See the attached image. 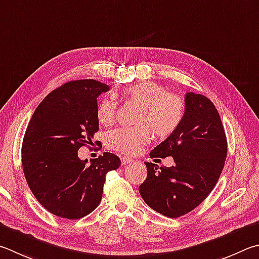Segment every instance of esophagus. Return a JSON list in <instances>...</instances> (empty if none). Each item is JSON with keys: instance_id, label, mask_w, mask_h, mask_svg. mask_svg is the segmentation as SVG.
<instances>
[{"instance_id": "34e87169", "label": "esophagus", "mask_w": 259, "mask_h": 259, "mask_svg": "<svg viewBox=\"0 0 259 259\" xmlns=\"http://www.w3.org/2000/svg\"><path fill=\"white\" fill-rule=\"evenodd\" d=\"M133 162H134L133 158H129V157H122V158H121L122 165H128V164L133 163Z\"/></svg>"}]
</instances>
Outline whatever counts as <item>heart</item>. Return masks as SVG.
<instances>
[{"mask_svg":"<svg viewBox=\"0 0 259 259\" xmlns=\"http://www.w3.org/2000/svg\"><path fill=\"white\" fill-rule=\"evenodd\" d=\"M124 95L131 102L137 103L140 109L136 115L133 128H117L106 133L104 143L111 150L122 154L137 153L143 145L155 136L161 139L170 137L179 128L185 116L186 103L176 93H168L161 83L142 81L124 88ZM116 103L111 98H103L96 109L97 121L103 125L114 122Z\"/></svg>","mask_w":259,"mask_h":259,"instance_id":"b5f03b06","label":"heart"}]
</instances>
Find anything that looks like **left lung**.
<instances>
[{"mask_svg":"<svg viewBox=\"0 0 259 259\" xmlns=\"http://www.w3.org/2000/svg\"><path fill=\"white\" fill-rule=\"evenodd\" d=\"M185 116L179 128L157 145L150 157L172 156L175 165L145 162L147 178L139 186L150 208L167 218H180L204 201L222 173L228 142L218 110L207 97L187 93Z\"/></svg>","mask_w":259,"mask_h":259,"instance_id":"obj_1","label":"left lung"}]
</instances>
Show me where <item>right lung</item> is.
<instances>
[{
	"label": "right lung",
	"instance_id": "obj_1",
	"mask_svg": "<svg viewBox=\"0 0 259 259\" xmlns=\"http://www.w3.org/2000/svg\"><path fill=\"white\" fill-rule=\"evenodd\" d=\"M110 89L93 79L54 89L37 106L22 142V168L36 199L50 213L81 219L101 203L106 173L121 161L105 152L81 161L78 150L98 131L97 97Z\"/></svg>",
	"mask_w": 259,
	"mask_h": 259
}]
</instances>
